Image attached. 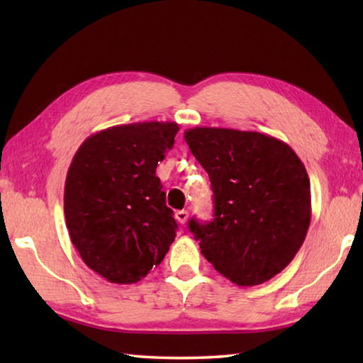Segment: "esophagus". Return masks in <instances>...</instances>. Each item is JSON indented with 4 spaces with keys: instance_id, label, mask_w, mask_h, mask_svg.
<instances>
[{
    "instance_id": "obj_1",
    "label": "esophagus",
    "mask_w": 363,
    "mask_h": 363,
    "mask_svg": "<svg viewBox=\"0 0 363 363\" xmlns=\"http://www.w3.org/2000/svg\"><path fill=\"white\" fill-rule=\"evenodd\" d=\"M176 220L184 225V223H187L189 220V211H177L176 212Z\"/></svg>"
}]
</instances>
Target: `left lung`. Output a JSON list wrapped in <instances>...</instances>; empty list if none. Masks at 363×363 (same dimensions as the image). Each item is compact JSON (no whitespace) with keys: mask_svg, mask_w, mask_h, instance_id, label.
<instances>
[{"mask_svg":"<svg viewBox=\"0 0 363 363\" xmlns=\"http://www.w3.org/2000/svg\"><path fill=\"white\" fill-rule=\"evenodd\" d=\"M209 174L215 218L189 228L220 274L237 285H259L287 267L311 225V181L287 143L228 128L184 133Z\"/></svg>","mask_w":363,"mask_h":363,"instance_id":"obj_1","label":"left lung"}]
</instances>
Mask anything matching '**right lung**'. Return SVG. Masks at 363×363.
<instances>
[{
  "label": "right lung",
  "instance_id": "right-lung-1",
  "mask_svg": "<svg viewBox=\"0 0 363 363\" xmlns=\"http://www.w3.org/2000/svg\"><path fill=\"white\" fill-rule=\"evenodd\" d=\"M179 125L143 121L91 134L68 168L64 212L72 243L112 284H135L164 260L176 237L156 176Z\"/></svg>",
  "mask_w": 363,
  "mask_h": 363
}]
</instances>
